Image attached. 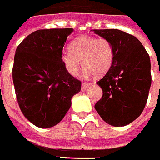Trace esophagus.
I'll use <instances>...</instances> for the list:
<instances>
[{
  "label": "esophagus",
  "mask_w": 160,
  "mask_h": 160,
  "mask_svg": "<svg viewBox=\"0 0 160 160\" xmlns=\"http://www.w3.org/2000/svg\"><path fill=\"white\" fill-rule=\"evenodd\" d=\"M90 85H91V83H89V82H82V91H86L89 88Z\"/></svg>",
  "instance_id": "esophagus-1"
}]
</instances>
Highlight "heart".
I'll use <instances>...</instances> for the list:
<instances>
[{"label": "heart", "instance_id": "heart-1", "mask_svg": "<svg viewBox=\"0 0 160 160\" xmlns=\"http://www.w3.org/2000/svg\"><path fill=\"white\" fill-rule=\"evenodd\" d=\"M69 49V52L62 55V61L71 75L78 74L81 62L87 76L104 75L111 67L114 50L107 39L80 36L71 43Z\"/></svg>", "mask_w": 160, "mask_h": 160}]
</instances>
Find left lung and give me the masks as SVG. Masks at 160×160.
I'll use <instances>...</instances> for the list:
<instances>
[{
  "mask_svg": "<svg viewBox=\"0 0 160 160\" xmlns=\"http://www.w3.org/2000/svg\"><path fill=\"white\" fill-rule=\"evenodd\" d=\"M93 31L114 50L110 70L97 82L103 96L94 108L106 123L124 127L141 115L147 103L152 81L149 56L138 39L121 30Z\"/></svg>",
  "mask_w": 160,
  "mask_h": 160,
  "instance_id": "left-lung-1",
  "label": "left lung"
}]
</instances>
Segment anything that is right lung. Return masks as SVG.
I'll return each mask as SVG.
<instances>
[{"instance_id": "add662e5", "label": "right lung", "mask_w": 160, "mask_h": 160, "mask_svg": "<svg viewBox=\"0 0 160 160\" xmlns=\"http://www.w3.org/2000/svg\"><path fill=\"white\" fill-rule=\"evenodd\" d=\"M73 28L40 29L25 38L14 56L13 84L23 116L40 128L56 126L80 92L81 82L67 72L62 55Z\"/></svg>"}]
</instances>
